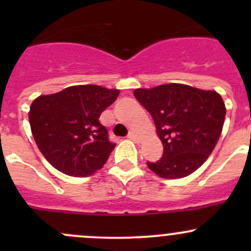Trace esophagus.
Masks as SVG:
<instances>
[{
	"mask_svg": "<svg viewBox=\"0 0 251 251\" xmlns=\"http://www.w3.org/2000/svg\"><path fill=\"white\" fill-rule=\"evenodd\" d=\"M127 137L130 138V140H132L135 142L140 141V137H138V135L135 132V131H130V132H128V135H127Z\"/></svg>",
	"mask_w": 251,
	"mask_h": 251,
	"instance_id": "1",
	"label": "esophagus"
}]
</instances>
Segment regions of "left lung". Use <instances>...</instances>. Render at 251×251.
Returning <instances> with one entry per match:
<instances>
[{"label": "left lung", "mask_w": 251, "mask_h": 251, "mask_svg": "<svg viewBox=\"0 0 251 251\" xmlns=\"http://www.w3.org/2000/svg\"><path fill=\"white\" fill-rule=\"evenodd\" d=\"M133 95L153 118L164 146L163 156L147 161L148 168L163 178H182L201 168L224 127L221 96L182 83L137 88Z\"/></svg>", "instance_id": "obj_1"}]
</instances>
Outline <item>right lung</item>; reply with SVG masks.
Instances as JSON below:
<instances>
[{
  "label": "right lung",
  "mask_w": 251,
  "mask_h": 251,
  "mask_svg": "<svg viewBox=\"0 0 251 251\" xmlns=\"http://www.w3.org/2000/svg\"><path fill=\"white\" fill-rule=\"evenodd\" d=\"M119 90L97 85L70 86L32 102L29 123L46 160L60 173L87 177L103 168L115 143L100 123L102 111L118 98Z\"/></svg>",
  "instance_id": "add662e5"
}]
</instances>
